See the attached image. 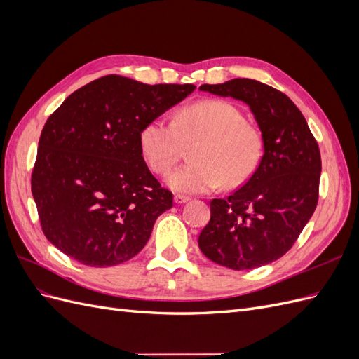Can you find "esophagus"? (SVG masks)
<instances>
[{
	"label": "esophagus",
	"instance_id": "esophagus-1",
	"mask_svg": "<svg viewBox=\"0 0 359 359\" xmlns=\"http://www.w3.org/2000/svg\"><path fill=\"white\" fill-rule=\"evenodd\" d=\"M173 201H175V203H186L190 201L189 196H184V194H175V198H173Z\"/></svg>",
	"mask_w": 359,
	"mask_h": 359
}]
</instances>
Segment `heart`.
Here are the masks:
<instances>
[{"instance_id":"b5f03b06","label":"heart","mask_w":359,"mask_h":359,"mask_svg":"<svg viewBox=\"0 0 359 359\" xmlns=\"http://www.w3.org/2000/svg\"><path fill=\"white\" fill-rule=\"evenodd\" d=\"M193 163L169 173L166 184L178 193H210L243 186L262 158V136L245 123L244 114L222 100L199 102L181 109L173 123L148 121L139 132V147L149 169L166 173L191 147Z\"/></svg>"}]
</instances>
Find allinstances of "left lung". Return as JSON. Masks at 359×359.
Listing matches in <instances>:
<instances>
[{
  "mask_svg": "<svg viewBox=\"0 0 359 359\" xmlns=\"http://www.w3.org/2000/svg\"><path fill=\"white\" fill-rule=\"evenodd\" d=\"M199 90L244 102L264 142L252 178L229 198L211 201L199 248L231 269L264 266L290 250L316 210L322 170L318 142L295 103L273 86L238 78Z\"/></svg>",
  "mask_w": 359,
  "mask_h": 359,
  "instance_id": "obj_1",
  "label": "left lung"
}]
</instances>
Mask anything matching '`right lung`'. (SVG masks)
<instances>
[{
	"label": "right lung",
	"instance_id": "obj_1",
	"mask_svg": "<svg viewBox=\"0 0 359 359\" xmlns=\"http://www.w3.org/2000/svg\"><path fill=\"white\" fill-rule=\"evenodd\" d=\"M194 90L109 74L70 94L48 118L31 191L43 233L64 255L103 268L145 247L173 198L149 172L139 132Z\"/></svg>",
	"mask_w": 359,
	"mask_h": 359
}]
</instances>
